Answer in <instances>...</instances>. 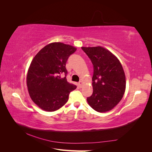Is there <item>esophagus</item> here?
I'll use <instances>...</instances> for the list:
<instances>
[{
	"instance_id": "1",
	"label": "esophagus",
	"mask_w": 152,
	"mask_h": 152,
	"mask_svg": "<svg viewBox=\"0 0 152 152\" xmlns=\"http://www.w3.org/2000/svg\"><path fill=\"white\" fill-rule=\"evenodd\" d=\"M79 84V87H80V88H81L82 86V81H80V82H79V84Z\"/></svg>"
}]
</instances>
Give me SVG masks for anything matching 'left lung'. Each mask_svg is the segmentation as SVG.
<instances>
[{"label": "left lung", "mask_w": 152, "mask_h": 152, "mask_svg": "<svg viewBox=\"0 0 152 152\" xmlns=\"http://www.w3.org/2000/svg\"><path fill=\"white\" fill-rule=\"evenodd\" d=\"M93 63V93L87 98L96 111L106 112L120 102L126 90L122 66L113 54L103 47H82Z\"/></svg>", "instance_id": "8db88e82"}]
</instances>
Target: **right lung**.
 Wrapping results in <instances>:
<instances>
[{"label":"right lung","instance_id":"add662e5","mask_svg":"<svg viewBox=\"0 0 152 152\" xmlns=\"http://www.w3.org/2000/svg\"><path fill=\"white\" fill-rule=\"evenodd\" d=\"M77 49L61 42L50 43L41 49L31 61L26 84L32 101L42 110L54 112L68 100L77 86L66 80L65 65ZM63 74L66 77L62 78Z\"/></svg>","mask_w":152,"mask_h":152}]
</instances>
